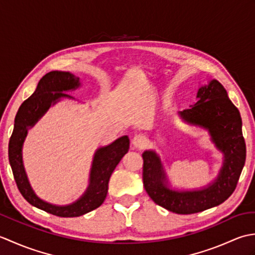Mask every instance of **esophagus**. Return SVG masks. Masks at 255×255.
I'll return each instance as SVG.
<instances>
[{"mask_svg":"<svg viewBox=\"0 0 255 255\" xmlns=\"http://www.w3.org/2000/svg\"><path fill=\"white\" fill-rule=\"evenodd\" d=\"M132 145L137 149H144L148 145V139L142 133L136 134L132 139Z\"/></svg>","mask_w":255,"mask_h":255,"instance_id":"1","label":"esophagus"}]
</instances>
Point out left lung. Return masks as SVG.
I'll use <instances>...</instances> for the list:
<instances>
[{
    "label": "left lung",
    "instance_id": "8db88e82",
    "mask_svg": "<svg viewBox=\"0 0 255 255\" xmlns=\"http://www.w3.org/2000/svg\"><path fill=\"white\" fill-rule=\"evenodd\" d=\"M197 103L180 112L189 125L209 131L211 140L225 155L224 164L216 180L197 191H173L167 187L165 172L153 150L142 153V180L145 192L153 202L172 213L189 215L218 206L234 193L246 162V141L238 108L232 104L225 88L217 80L197 92Z\"/></svg>",
    "mask_w": 255,
    "mask_h": 255
}]
</instances>
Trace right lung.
<instances>
[{"label": "right lung", "instance_id": "1", "mask_svg": "<svg viewBox=\"0 0 255 255\" xmlns=\"http://www.w3.org/2000/svg\"><path fill=\"white\" fill-rule=\"evenodd\" d=\"M80 86V79L70 72L51 71L44 75L36 91L24 101L16 114L14 130L8 143V160L20 194L30 205L58 217H79L96 209L104 202L108 192V182L113 171L129 150V138L123 136L113 143L96 150L90 173V184L82 197L73 204L56 206L46 203L32 191L23 165L21 148L27 130L38 122L61 97L72 99L63 93Z\"/></svg>", "mask_w": 255, "mask_h": 255}]
</instances>
